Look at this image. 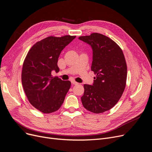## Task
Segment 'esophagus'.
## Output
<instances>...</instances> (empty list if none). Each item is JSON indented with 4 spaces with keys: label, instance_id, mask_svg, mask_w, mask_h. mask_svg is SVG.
<instances>
[{
    "label": "esophagus",
    "instance_id": "34e87169",
    "mask_svg": "<svg viewBox=\"0 0 152 152\" xmlns=\"http://www.w3.org/2000/svg\"><path fill=\"white\" fill-rule=\"evenodd\" d=\"M71 83H72V84H73V85H78V83L76 82V81H74V80H72V81H71Z\"/></svg>",
    "mask_w": 152,
    "mask_h": 152
}]
</instances>
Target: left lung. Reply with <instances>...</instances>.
Here are the masks:
<instances>
[{"instance_id":"left-lung-1","label":"left lung","mask_w":152,"mask_h":152,"mask_svg":"<svg viewBox=\"0 0 152 152\" xmlns=\"http://www.w3.org/2000/svg\"><path fill=\"white\" fill-rule=\"evenodd\" d=\"M78 39L91 47V68L96 75L92 85H84L82 104L94 113H103L118 103L125 88L127 66L124 54L118 45L102 34Z\"/></svg>"}]
</instances>
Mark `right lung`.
Returning <instances> with one entry per match:
<instances>
[{"mask_svg":"<svg viewBox=\"0 0 152 152\" xmlns=\"http://www.w3.org/2000/svg\"><path fill=\"white\" fill-rule=\"evenodd\" d=\"M76 36H50L36 42L28 52L22 71V84L26 96L42 113L58 110L71 86L69 81L53 77L58 72V58L63 49Z\"/></svg>","mask_w":152,"mask_h":152,"instance_id":"add662e5","label":"right lung"}]
</instances>
